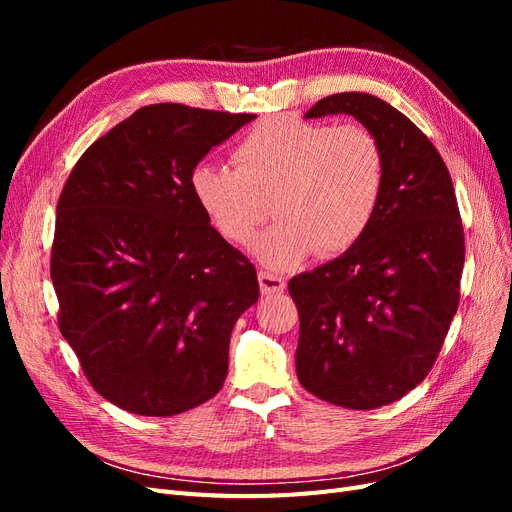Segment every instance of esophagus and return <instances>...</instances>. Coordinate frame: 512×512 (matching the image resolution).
Here are the masks:
<instances>
[{
	"instance_id": "34e87169",
	"label": "esophagus",
	"mask_w": 512,
	"mask_h": 512,
	"mask_svg": "<svg viewBox=\"0 0 512 512\" xmlns=\"http://www.w3.org/2000/svg\"><path fill=\"white\" fill-rule=\"evenodd\" d=\"M258 284H260V292L262 294H280L286 288V282L282 277H277L269 271H260L258 273Z\"/></svg>"
}]
</instances>
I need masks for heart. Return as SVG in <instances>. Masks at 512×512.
<instances>
[{
  "mask_svg": "<svg viewBox=\"0 0 512 512\" xmlns=\"http://www.w3.org/2000/svg\"><path fill=\"white\" fill-rule=\"evenodd\" d=\"M232 164H198L192 194L235 245L254 239L271 202L280 222L256 243L271 269L297 267L312 252L331 258L359 243L376 218L386 179L384 151L369 128L292 115L269 117L245 132Z\"/></svg>",
  "mask_w": 512,
  "mask_h": 512,
  "instance_id": "obj_1",
  "label": "heart"
}]
</instances>
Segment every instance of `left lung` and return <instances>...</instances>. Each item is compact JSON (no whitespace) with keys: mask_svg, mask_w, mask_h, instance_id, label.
Masks as SVG:
<instances>
[{"mask_svg":"<svg viewBox=\"0 0 512 512\" xmlns=\"http://www.w3.org/2000/svg\"><path fill=\"white\" fill-rule=\"evenodd\" d=\"M342 113L378 136L384 192L359 243L288 282L301 320L297 376L322 401L374 410L436 363L459 307L466 243L451 175L429 138L359 91L322 98L305 117Z\"/></svg>","mask_w":512,"mask_h":512,"instance_id":"8db88e82","label":"left lung"}]
</instances>
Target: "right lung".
Returning a JSON list of instances; mask_svg holds the SVG:
<instances>
[{
	"instance_id": "1",
	"label": "right lung",
	"mask_w": 512,
	"mask_h": 512,
	"mask_svg": "<svg viewBox=\"0 0 512 512\" xmlns=\"http://www.w3.org/2000/svg\"><path fill=\"white\" fill-rule=\"evenodd\" d=\"M252 113L149 104L72 168L57 203L59 331L89 384L141 416L218 395L230 333L258 301L256 269L209 222L190 177Z\"/></svg>"
}]
</instances>
